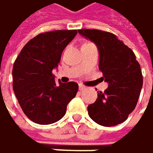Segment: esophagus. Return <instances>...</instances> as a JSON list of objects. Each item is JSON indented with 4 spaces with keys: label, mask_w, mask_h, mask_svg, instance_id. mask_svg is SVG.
Here are the masks:
<instances>
[{
    "label": "esophagus",
    "mask_w": 153,
    "mask_h": 153,
    "mask_svg": "<svg viewBox=\"0 0 153 153\" xmlns=\"http://www.w3.org/2000/svg\"><path fill=\"white\" fill-rule=\"evenodd\" d=\"M85 85H79V90H80V91H83V90H85Z\"/></svg>",
    "instance_id": "esophagus-1"
}]
</instances>
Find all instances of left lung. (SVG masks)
Segmentation results:
<instances>
[{
  "mask_svg": "<svg viewBox=\"0 0 153 153\" xmlns=\"http://www.w3.org/2000/svg\"><path fill=\"white\" fill-rule=\"evenodd\" d=\"M99 51V69L109 84L98 93L95 102L87 107L90 117L103 126L123 123L135 108L143 87L141 67L134 51L112 33L97 29H79Z\"/></svg>",
  "mask_w": 153,
  "mask_h": 153,
  "instance_id": "obj_1",
  "label": "left lung"
}]
</instances>
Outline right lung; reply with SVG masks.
Instances as JSON below:
<instances>
[{
  "instance_id": "right-lung-1",
  "label": "right lung",
  "mask_w": 153,
  "mask_h": 153,
  "mask_svg": "<svg viewBox=\"0 0 153 153\" xmlns=\"http://www.w3.org/2000/svg\"><path fill=\"white\" fill-rule=\"evenodd\" d=\"M76 30H55L31 39L17 57L12 69L13 91L26 116L40 125L57 122L76 96L75 82L56 83L53 68Z\"/></svg>"
}]
</instances>
